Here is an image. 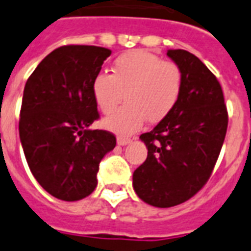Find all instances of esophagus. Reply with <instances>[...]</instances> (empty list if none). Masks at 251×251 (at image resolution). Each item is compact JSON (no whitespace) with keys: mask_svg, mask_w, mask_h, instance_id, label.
<instances>
[{"mask_svg":"<svg viewBox=\"0 0 251 251\" xmlns=\"http://www.w3.org/2000/svg\"><path fill=\"white\" fill-rule=\"evenodd\" d=\"M116 143H118V145H120V147H124V145H127V144L131 143V139H126V137H118Z\"/></svg>","mask_w":251,"mask_h":251,"instance_id":"34e87169","label":"esophagus"}]
</instances>
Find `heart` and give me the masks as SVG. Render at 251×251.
<instances>
[{"instance_id": "1", "label": "heart", "mask_w": 251, "mask_h": 251, "mask_svg": "<svg viewBox=\"0 0 251 251\" xmlns=\"http://www.w3.org/2000/svg\"><path fill=\"white\" fill-rule=\"evenodd\" d=\"M112 73L99 72L91 91L103 114H110L123 100L127 104L103 120V126L119 135L141 128L145 119L158 123L176 107L183 90V75L172 61L148 51H131L114 61Z\"/></svg>"}]
</instances>
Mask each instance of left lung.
<instances>
[{
  "mask_svg": "<svg viewBox=\"0 0 251 251\" xmlns=\"http://www.w3.org/2000/svg\"><path fill=\"white\" fill-rule=\"evenodd\" d=\"M180 68L183 90L176 107L140 136L148 157L133 173V188L148 204L168 208L195 195L212 174L228 128L220 82L195 55L169 50Z\"/></svg>",
  "mask_w": 251,
  "mask_h": 251,
  "instance_id": "8db88e82",
  "label": "left lung"
}]
</instances>
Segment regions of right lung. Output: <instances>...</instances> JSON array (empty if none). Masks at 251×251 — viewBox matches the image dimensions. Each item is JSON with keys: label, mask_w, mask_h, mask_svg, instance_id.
<instances>
[{"label": "right lung", "mask_w": 251, "mask_h": 251, "mask_svg": "<svg viewBox=\"0 0 251 251\" xmlns=\"http://www.w3.org/2000/svg\"><path fill=\"white\" fill-rule=\"evenodd\" d=\"M111 51L97 46H63L46 56L23 91L19 137L32 176L48 194L65 201L97 187L99 162L115 136L89 129L99 119L91 85Z\"/></svg>", "instance_id": "1"}]
</instances>
